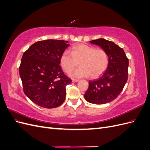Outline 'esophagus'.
Masks as SVG:
<instances>
[{
	"instance_id": "34e87169",
	"label": "esophagus",
	"mask_w": 150,
	"mask_h": 150,
	"mask_svg": "<svg viewBox=\"0 0 150 150\" xmlns=\"http://www.w3.org/2000/svg\"><path fill=\"white\" fill-rule=\"evenodd\" d=\"M78 81H79L78 79H72V83H77V82H78Z\"/></svg>"
}]
</instances>
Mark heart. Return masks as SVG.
<instances>
[{"instance_id":"b5f03b06","label":"heart","mask_w":150,"mask_h":150,"mask_svg":"<svg viewBox=\"0 0 150 150\" xmlns=\"http://www.w3.org/2000/svg\"><path fill=\"white\" fill-rule=\"evenodd\" d=\"M72 76L77 78H97L106 71L109 64V57L103 49L79 44L72 48V52L64 51L60 57V64L64 71L69 73L78 66Z\"/></svg>"}]
</instances>
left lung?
<instances>
[{
	"instance_id": "1",
	"label": "left lung",
	"mask_w": 150,
	"mask_h": 150,
	"mask_svg": "<svg viewBox=\"0 0 150 150\" xmlns=\"http://www.w3.org/2000/svg\"><path fill=\"white\" fill-rule=\"evenodd\" d=\"M89 42L107 52L109 64L101 77L89 81L84 98L90 103L106 104L115 99L123 89L128 80L129 60L124 50L113 42L101 38Z\"/></svg>"
}]
</instances>
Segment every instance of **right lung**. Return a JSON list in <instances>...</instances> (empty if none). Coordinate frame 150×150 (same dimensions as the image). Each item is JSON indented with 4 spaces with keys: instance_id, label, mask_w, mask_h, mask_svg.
<instances>
[{
    "instance_id": "right-lung-1",
    "label": "right lung",
    "mask_w": 150,
    "mask_h": 150,
    "mask_svg": "<svg viewBox=\"0 0 150 150\" xmlns=\"http://www.w3.org/2000/svg\"><path fill=\"white\" fill-rule=\"evenodd\" d=\"M67 41L47 39L36 42L24 52L19 74L25 94L45 108L59 106L66 98V86L72 80L62 71L60 57Z\"/></svg>"
}]
</instances>
